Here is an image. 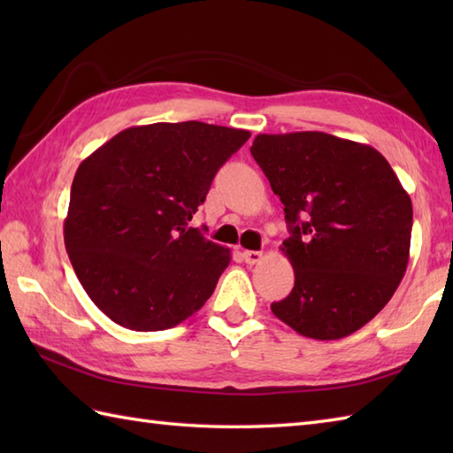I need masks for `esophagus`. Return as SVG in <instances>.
Segmentation results:
<instances>
[{"instance_id":"34e87169","label":"esophagus","mask_w":453,"mask_h":453,"mask_svg":"<svg viewBox=\"0 0 453 453\" xmlns=\"http://www.w3.org/2000/svg\"><path fill=\"white\" fill-rule=\"evenodd\" d=\"M261 258H263V253H261V251H243V261H245L247 265L261 263Z\"/></svg>"}]
</instances>
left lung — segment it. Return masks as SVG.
I'll use <instances>...</instances> for the list:
<instances>
[{
	"instance_id": "left-lung-1",
	"label": "left lung",
	"mask_w": 453,
	"mask_h": 453,
	"mask_svg": "<svg viewBox=\"0 0 453 453\" xmlns=\"http://www.w3.org/2000/svg\"><path fill=\"white\" fill-rule=\"evenodd\" d=\"M251 153L280 196L296 282L271 305L317 341L356 333L395 294L409 265L412 204L388 159L325 132L258 134Z\"/></svg>"
}]
</instances>
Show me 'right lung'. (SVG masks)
Masks as SVG:
<instances>
[{
	"instance_id": "add662e5",
	"label": "right lung",
	"mask_w": 453,
	"mask_h": 453,
	"mask_svg": "<svg viewBox=\"0 0 453 453\" xmlns=\"http://www.w3.org/2000/svg\"><path fill=\"white\" fill-rule=\"evenodd\" d=\"M251 132L198 120L132 127L75 173L65 251L99 310L132 331L171 329L214 292L232 255L188 221Z\"/></svg>"
}]
</instances>
